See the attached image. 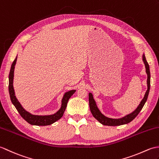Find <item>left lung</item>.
I'll return each instance as SVG.
<instances>
[{"instance_id":"obj_1","label":"left lung","mask_w":159,"mask_h":159,"mask_svg":"<svg viewBox=\"0 0 159 159\" xmlns=\"http://www.w3.org/2000/svg\"><path fill=\"white\" fill-rule=\"evenodd\" d=\"M142 60L143 62L145 65V67H146V72L147 73V86H148V89L146 92L145 95L143 98V99L142 101L140 102V103L139 104L138 107H137L135 110H134L133 112L130 113V114L126 115L124 117H122L121 118H108L107 116H104L102 113L100 111L99 109H98L97 105L96 104V102H95L94 98H93V95L91 93H89V105H90V111L92 113V114L95 118V119H97V120L101 124L103 125H106V126H120V125H126L128 124L130 122H131L133 119H135L136 116L139 114V113L140 111L142 110V109L143 108L144 104L146 103V102L147 101L148 97V94L150 92V66L148 63L146 59V56L144 55V54L142 56Z\"/></svg>"}]
</instances>
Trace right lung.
I'll return each instance as SVG.
<instances>
[{"label": "right lung", "mask_w": 159, "mask_h": 159, "mask_svg": "<svg viewBox=\"0 0 159 159\" xmlns=\"http://www.w3.org/2000/svg\"><path fill=\"white\" fill-rule=\"evenodd\" d=\"M17 58L14 60L11 66L9 75V93L10 95V98L11 101L13 105L15 106L17 111L19 112L20 116L29 122L31 125H37V126H47L50 125L53 123H54L59 119L62 118L63 114L66 109V105H67L68 101L70 97L72 96L74 93L76 91L75 90H71L66 92L63 95L61 101V107L59 109L58 111H56L55 114L52 115H34L32 114L31 113L26 111L24 109L20 102L17 100L16 97L15 91L13 89V77H14V69H15V65L16 64Z\"/></svg>", "instance_id": "obj_1"}]
</instances>
